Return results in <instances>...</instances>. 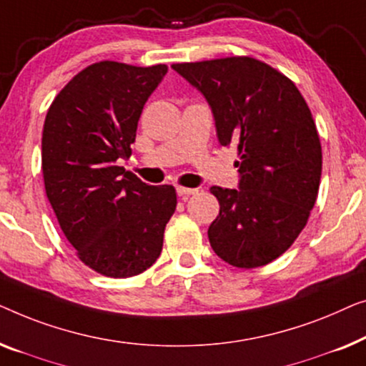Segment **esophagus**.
I'll use <instances>...</instances> for the list:
<instances>
[{"mask_svg": "<svg viewBox=\"0 0 366 366\" xmlns=\"http://www.w3.org/2000/svg\"><path fill=\"white\" fill-rule=\"evenodd\" d=\"M176 190H177V195H181V197H184V195H194V194H197V189L182 187V185H179V187H177Z\"/></svg>", "mask_w": 366, "mask_h": 366, "instance_id": "34e87169", "label": "esophagus"}]
</instances>
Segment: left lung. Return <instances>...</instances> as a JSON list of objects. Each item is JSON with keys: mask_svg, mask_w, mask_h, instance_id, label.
Instances as JSON below:
<instances>
[{"mask_svg": "<svg viewBox=\"0 0 366 366\" xmlns=\"http://www.w3.org/2000/svg\"><path fill=\"white\" fill-rule=\"evenodd\" d=\"M202 92L222 146L239 154V189L210 187L215 254L239 269L270 264L307 225L322 176L317 126L297 86L249 56L172 64Z\"/></svg>", "mask_w": 366, "mask_h": 366, "instance_id": "8db88e82", "label": "left lung"}]
</instances>
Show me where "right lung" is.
<instances>
[{"instance_id":"obj_1","label":"right lung","mask_w":366,"mask_h":366,"mask_svg":"<svg viewBox=\"0 0 366 366\" xmlns=\"http://www.w3.org/2000/svg\"><path fill=\"white\" fill-rule=\"evenodd\" d=\"M167 73L101 61L54 97L44 119V189L82 264L112 279L142 274L159 259L177 205L172 185H149L117 166L131 156L144 104Z\"/></svg>"}]
</instances>
